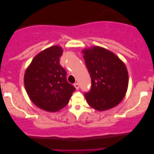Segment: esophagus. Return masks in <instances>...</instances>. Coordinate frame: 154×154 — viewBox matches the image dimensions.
<instances>
[{"instance_id":"obj_1","label":"esophagus","mask_w":154,"mask_h":154,"mask_svg":"<svg viewBox=\"0 0 154 154\" xmlns=\"http://www.w3.org/2000/svg\"><path fill=\"white\" fill-rule=\"evenodd\" d=\"M74 86L76 88V89H79V88H80V85H79L78 83H75L74 84Z\"/></svg>"}]
</instances>
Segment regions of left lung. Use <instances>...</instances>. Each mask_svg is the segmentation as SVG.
<instances>
[{
  "mask_svg": "<svg viewBox=\"0 0 154 154\" xmlns=\"http://www.w3.org/2000/svg\"><path fill=\"white\" fill-rule=\"evenodd\" d=\"M91 77V87L85 97L90 106L98 111L117 106L128 87V72L125 63L111 51L101 47L83 51Z\"/></svg>",
  "mask_w": 154,
  "mask_h": 154,
  "instance_id": "8db88e82",
  "label": "left lung"
}]
</instances>
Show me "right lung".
I'll return each instance as SVG.
<instances>
[{
	"label": "right lung",
	"instance_id": "obj_1",
	"mask_svg": "<svg viewBox=\"0 0 154 154\" xmlns=\"http://www.w3.org/2000/svg\"><path fill=\"white\" fill-rule=\"evenodd\" d=\"M63 48L52 46L37 54L24 74V86L32 103L42 109L57 112L66 106L76 88L68 83L60 64Z\"/></svg>",
	"mask_w": 154,
	"mask_h": 154
}]
</instances>
